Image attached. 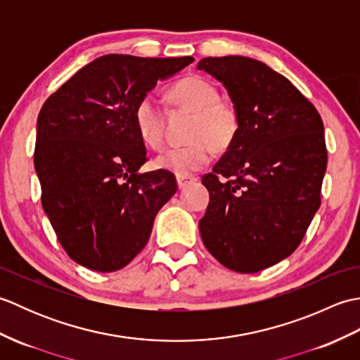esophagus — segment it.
<instances>
[{
  "label": "esophagus",
  "mask_w": 360,
  "mask_h": 360,
  "mask_svg": "<svg viewBox=\"0 0 360 360\" xmlns=\"http://www.w3.org/2000/svg\"><path fill=\"white\" fill-rule=\"evenodd\" d=\"M176 181H178V187L179 188H186L190 184H195L196 178H195V176H178V178H176Z\"/></svg>",
  "instance_id": "obj_1"
}]
</instances>
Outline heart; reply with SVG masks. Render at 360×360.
<instances>
[{
  "label": "heart",
  "mask_w": 360,
  "mask_h": 360,
  "mask_svg": "<svg viewBox=\"0 0 360 360\" xmlns=\"http://www.w3.org/2000/svg\"><path fill=\"white\" fill-rule=\"evenodd\" d=\"M174 106L193 112L188 142L164 150L155 167L176 176H188L210 162L213 150L224 151L235 142L241 119L238 108L219 98V89L201 75H187L168 91ZM134 127L143 143L160 148L165 141V111L151 94L143 96L134 108Z\"/></svg>",
  "instance_id": "obj_1"
}]
</instances>
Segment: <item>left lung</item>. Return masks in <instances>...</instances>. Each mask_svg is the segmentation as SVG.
I'll return each instance as SVG.
<instances>
[{
    "label": "left lung",
    "instance_id": "8db88e82",
    "mask_svg": "<svg viewBox=\"0 0 360 360\" xmlns=\"http://www.w3.org/2000/svg\"><path fill=\"white\" fill-rule=\"evenodd\" d=\"M198 70L223 83L241 119L235 142L202 176L210 201L201 238L227 269L254 274L292 254L320 207L323 122L285 75L258 60L207 57Z\"/></svg>",
    "mask_w": 360,
    "mask_h": 360
}]
</instances>
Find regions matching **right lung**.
Wrapping results in <instances>:
<instances>
[{"label": "right lung", "instance_id": "add662e5", "mask_svg": "<svg viewBox=\"0 0 360 360\" xmlns=\"http://www.w3.org/2000/svg\"><path fill=\"white\" fill-rule=\"evenodd\" d=\"M193 62L110 53L83 66L43 103L34 151L41 205L75 263L114 272L148 243L156 213L178 184L160 168L139 172L148 158L134 108L158 80Z\"/></svg>", "mask_w": 360, "mask_h": 360}]
</instances>
